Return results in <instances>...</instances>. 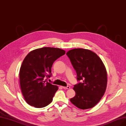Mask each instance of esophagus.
<instances>
[{
    "mask_svg": "<svg viewBox=\"0 0 126 126\" xmlns=\"http://www.w3.org/2000/svg\"><path fill=\"white\" fill-rule=\"evenodd\" d=\"M63 88L64 89H70V87L69 86H68L67 87H64V86H63Z\"/></svg>",
    "mask_w": 126,
    "mask_h": 126,
    "instance_id": "esophagus-1",
    "label": "esophagus"
}]
</instances>
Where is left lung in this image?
<instances>
[{
  "label": "left lung",
  "instance_id": "obj_1",
  "mask_svg": "<svg viewBox=\"0 0 126 126\" xmlns=\"http://www.w3.org/2000/svg\"><path fill=\"white\" fill-rule=\"evenodd\" d=\"M67 55L82 83L74 85L75 96L70 101L82 110L94 107L101 99L107 85V72L102 60L94 52L83 48L70 50Z\"/></svg>",
  "mask_w": 126,
  "mask_h": 126
}]
</instances>
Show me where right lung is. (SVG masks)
Returning <instances> with one entry per match:
<instances>
[{
	"instance_id": "1",
	"label": "right lung",
	"mask_w": 126,
	"mask_h": 126,
	"mask_svg": "<svg viewBox=\"0 0 126 126\" xmlns=\"http://www.w3.org/2000/svg\"><path fill=\"white\" fill-rule=\"evenodd\" d=\"M65 53L58 48L45 47L33 50L25 57L19 70V82L28 104L41 108L52 102L58 87L48 82L47 78L51 77L54 62Z\"/></svg>"
}]
</instances>
